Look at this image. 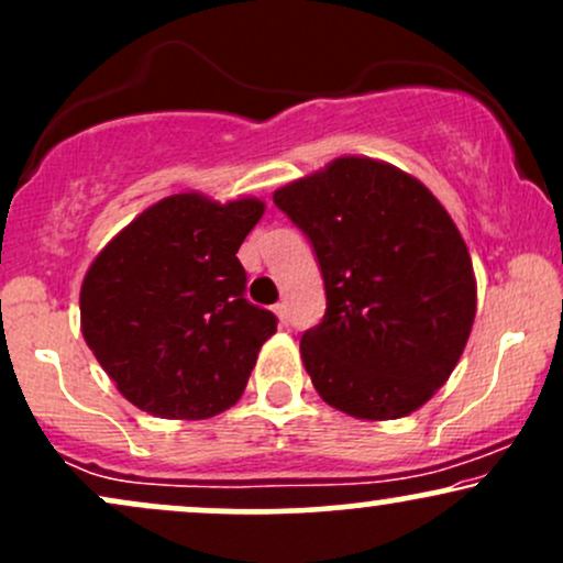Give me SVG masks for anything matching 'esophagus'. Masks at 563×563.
I'll return each instance as SVG.
<instances>
[{
  "mask_svg": "<svg viewBox=\"0 0 563 563\" xmlns=\"http://www.w3.org/2000/svg\"><path fill=\"white\" fill-rule=\"evenodd\" d=\"M275 314H277V320H280L283 325H286V322H288V303L286 301H277L275 303Z\"/></svg>",
  "mask_w": 563,
  "mask_h": 563,
  "instance_id": "esophagus-1",
  "label": "esophagus"
}]
</instances>
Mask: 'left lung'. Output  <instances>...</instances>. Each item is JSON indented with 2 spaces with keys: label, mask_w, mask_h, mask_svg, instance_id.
Instances as JSON below:
<instances>
[{
  "label": "left lung",
  "mask_w": 563,
  "mask_h": 563,
  "mask_svg": "<svg viewBox=\"0 0 563 563\" xmlns=\"http://www.w3.org/2000/svg\"><path fill=\"white\" fill-rule=\"evenodd\" d=\"M318 254L328 309L301 360L328 405L394 421L429 402L461 360L476 318L466 241L416 177L365 156L275 190Z\"/></svg>",
  "instance_id": "8db88e82"
}]
</instances>
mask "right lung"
Listing matches in <instances>:
<instances>
[{
	"mask_svg": "<svg viewBox=\"0 0 563 563\" xmlns=\"http://www.w3.org/2000/svg\"><path fill=\"white\" fill-rule=\"evenodd\" d=\"M264 200L228 203L177 192L126 224L81 283V333L97 363L140 410L203 421L241 399L269 309L245 299L238 249Z\"/></svg>",
	"mask_w": 563,
	"mask_h": 563,
	"instance_id": "add662e5",
	"label": "right lung"
}]
</instances>
